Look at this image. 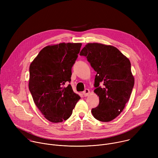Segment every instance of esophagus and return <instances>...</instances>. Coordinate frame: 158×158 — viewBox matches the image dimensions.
<instances>
[{"label": "esophagus", "mask_w": 158, "mask_h": 158, "mask_svg": "<svg viewBox=\"0 0 158 158\" xmlns=\"http://www.w3.org/2000/svg\"><path fill=\"white\" fill-rule=\"evenodd\" d=\"M89 93H90L89 90L88 89H85L84 90V91H83V94H84V96L85 97H86V96H87L89 95Z\"/></svg>", "instance_id": "1"}]
</instances>
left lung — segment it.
Segmentation results:
<instances>
[{
	"label": "left lung",
	"mask_w": 158,
	"mask_h": 158,
	"mask_svg": "<svg viewBox=\"0 0 158 158\" xmlns=\"http://www.w3.org/2000/svg\"><path fill=\"white\" fill-rule=\"evenodd\" d=\"M80 56L97 73L94 85L99 103L92 109L93 116L102 122L113 120L124 109L134 87L129 60L116 48L98 43L85 45Z\"/></svg>",
	"instance_id": "obj_1"
}]
</instances>
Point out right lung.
I'll list each match as a JSON object with an SVG mask.
<instances>
[{"mask_svg":"<svg viewBox=\"0 0 158 158\" xmlns=\"http://www.w3.org/2000/svg\"><path fill=\"white\" fill-rule=\"evenodd\" d=\"M81 43H60L43 48L29 67V88L34 103L44 116L60 123L71 116L81 97L70 83L72 67Z\"/></svg>","mask_w":158,"mask_h":158,"instance_id":"right-lung-1","label":"right lung"}]
</instances>
